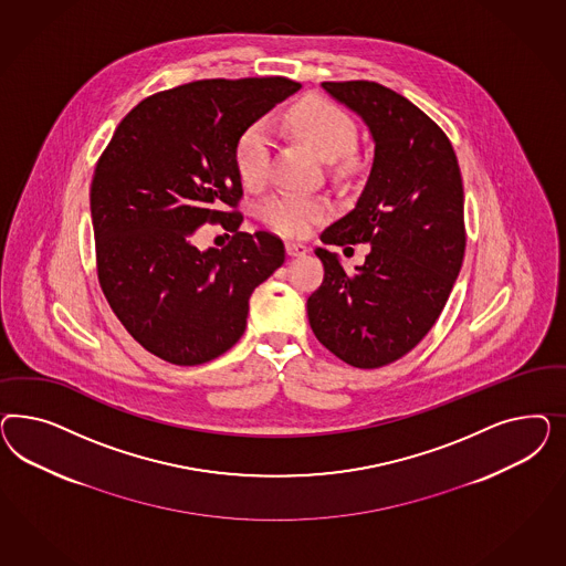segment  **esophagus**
<instances>
[{
    "label": "esophagus",
    "instance_id": "obj_1",
    "mask_svg": "<svg viewBox=\"0 0 566 566\" xmlns=\"http://www.w3.org/2000/svg\"><path fill=\"white\" fill-rule=\"evenodd\" d=\"M307 247L301 242H286V253L291 258H303V255H307Z\"/></svg>",
    "mask_w": 566,
    "mask_h": 566
}]
</instances>
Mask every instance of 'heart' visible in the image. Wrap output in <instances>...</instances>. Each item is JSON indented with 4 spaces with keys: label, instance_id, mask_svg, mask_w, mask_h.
Here are the masks:
<instances>
[{
    "label": "heart",
    "instance_id": "obj_1",
    "mask_svg": "<svg viewBox=\"0 0 566 566\" xmlns=\"http://www.w3.org/2000/svg\"><path fill=\"white\" fill-rule=\"evenodd\" d=\"M286 124L327 161L346 157L357 143L353 118L336 103L319 97L296 103L286 116ZM272 147L268 122H253L242 130L234 147V166L244 187L258 189L265 182ZM326 213L327 206L322 199L298 192H275L259 207L261 220L286 237H305Z\"/></svg>",
    "mask_w": 566,
    "mask_h": 566
}]
</instances>
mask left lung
<instances>
[{
  "label": "left lung",
  "mask_w": 566,
  "mask_h": 566,
  "mask_svg": "<svg viewBox=\"0 0 566 566\" xmlns=\"http://www.w3.org/2000/svg\"><path fill=\"white\" fill-rule=\"evenodd\" d=\"M322 86L376 143L357 206L322 240L371 251L346 274L336 253L315 249L326 274L307 298L308 324L338 359L376 369L421 343L444 308L463 265V178L444 130L407 97L371 81Z\"/></svg>",
  "instance_id": "left-lung-1"
}]
</instances>
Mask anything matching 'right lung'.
Instances as JSON below:
<instances>
[{"mask_svg":"<svg viewBox=\"0 0 566 566\" xmlns=\"http://www.w3.org/2000/svg\"><path fill=\"white\" fill-rule=\"evenodd\" d=\"M301 88L284 76L209 78L133 107L91 182L97 277L122 326L174 365H201L239 343L249 298L284 263L282 240L240 232L234 147L242 130ZM234 231L199 252L196 228Z\"/></svg>","mask_w":566,"mask_h":566,"instance_id":"1","label":"right lung"}]
</instances>
